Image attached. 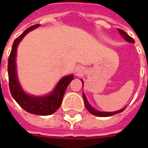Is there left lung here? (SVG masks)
I'll list each match as a JSON object with an SVG mask.
<instances>
[{"label": "left lung", "mask_w": 148, "mask_h": 148, "mask_svg": "<svg viewBox=\"0 0 148 148\" xmlns=\"http://www.w3.org/2000/svg\"><path fill=\"white\" fill-rule=\"evenodd\" d=\"M117 30H118V32H120V34L125 38V40H127L128 42L133 43V44L134 43V40L130 36H129L124 31H123V30H121V29H117ZM83 99H84V102H85L86 108L88 110V111H89L91 114H92V115H94V116H113V115H116V114H117V113H120V112L123 111L124 109H125V108H124V109H122V110H120L114 111V112H103V111H99V110L93 109V108L89 104V103L87 102L86 98V96H85L84 93H83Z\"/></svg>", "instance_id": "8db88e82"}]
</instances>
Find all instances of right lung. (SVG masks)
Returning a JSON list of instances; mask_svg holds the SVG:
<instances>
[{"label": "right lung", "instance_id": "1", "mask_svg": "<svg viewBox=\"0 0 148 148\" xmlns=\"http://www.w3.org/2000/svg\"><path fill=\"white\" fill-rule=\"evenodd\" d=\"M39 25H34L27 28L19 37H18L15 39L13 47H12L11 53L8 57V80H9V89L15 101L25 111L29 113L39 115V116H48V115L53 114L61 106L66 89L69 84L74 79V76L69 75V76L63 77L58 82L57 86H56L52 93L45 97L29 96L22 90L18 81L17 74H16L15 57H16L17 47H18V43L29 32L38 27Z\"/></svg>", "mask_w": 148, "mask_h": 148}]
</instances>
